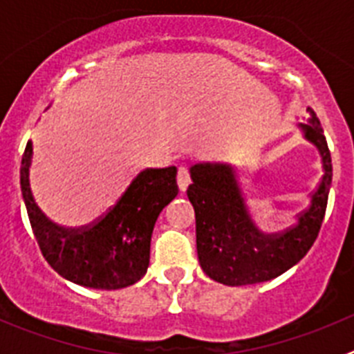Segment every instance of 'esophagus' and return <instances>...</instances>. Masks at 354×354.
I'll return each instance as SVG.
<instances>
[{
    "instance_id": "34e87169",
    "label": "esophagus",
    "mask_w": 354,
    "mask_h": 354,
    "mask_svg": "<svg viewBox=\"0 0 354 354\" xmlns=\"http://www.w3.org/2000/svg\"><path fill=\"white\" fill-rule=\"evenodd\" d=\"M177 183H179L180 192H186L189 183H192V174H189V168L186 165H180L179 171H177Z\"/></svg>"
}]
</instances>
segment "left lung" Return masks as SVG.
<instances>
[{"mask_svg": "<svg viewBox=\"0 0 354 354\" xmlns=\"http://www.w3.org/2000/svg\"><path fill=\"white\" fill-rule=\"evenodd\" d=\"M305 138L319 149L323 177L298 223L282 234H262L241 196L236 171L228 165H195L187 198L195 207L196 252L204 273L223 286L268 282L286 273L312 248L326 212L331 156L314 109L306 108Z\"/></svg>", "mask_w": 354, "mask_h": 354, "instance_id": "8db88e82", "label": "left lung"}]
</instances>
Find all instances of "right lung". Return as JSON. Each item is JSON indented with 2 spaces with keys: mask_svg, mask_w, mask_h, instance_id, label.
<instances>
[{
  "mask_svg": "<svg viewBox=\"0 0 354 354\" xmlns=\"http://www.w3.org/2000/svg\"><path fill=\"white\" fill-rule=\"evenodd\" d=\"M33 143L21 161V189L44 259L60 277L90 289L133 286L147 273L150 237L159 212L179 193L177 168H149L131 183L113 207L93 223L68 230L53 223L35 204L30 186Z\"/></svg>",
  "mask_w": 354,
  "mask_h": 354,
  "instance_id": "add662e5",
  "label": "right lung"
}]
</instances>
